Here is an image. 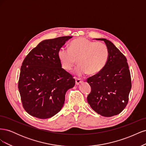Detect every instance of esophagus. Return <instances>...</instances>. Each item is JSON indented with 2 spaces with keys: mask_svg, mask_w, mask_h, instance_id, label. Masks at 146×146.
Segmentation results:
<instances>
[{
  "mask_svg": "<svg viewBox=\"0 0 146 146\" xmlns=\"http://www.w3.org/2000/svg\"><path fill=\"white\" fill-rule=\"evenodd\" d=\"M82 82H83V81L81 80L80 78H76V85H80V83H82Z\"/></svg>",
  "mask_w": 146,
  "mask_h": 146,
  "instance_id": "esophagus-1",
  "label": "esophagus"
}]
</instances>
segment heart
Returning <instances> with one entry per match:
<instances>
[{
  "label": "heart",
  "mask_w": 146,
  "mask_h": 146,
  "mask_svg": "<svg viewBox=\"0 0 146 146\" xmlns=\"http://www.w3.org/2000/svg\"><path fill=\"white\" fill-rule=\"evenodd\" d=\"M58 58L63 68L71 70L77 63H80L75 70L78 76L98 74L107 64L109 58V50L105 44L94 42L81 38L72 41L69 48H61Z\"/></svg>",
  "instance_id": "1"
}]
</instances>
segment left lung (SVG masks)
I'll use <instances>...</instances> for the list:
<instances>
[{
  "instance_id": "1",
  "label": "left lung",
  "mask_w": 146,
  "mask_h": 146,
  "mask_svg": "<svg viewBox=\"0 0 146 146\" xmlns=\"http://www.w3.org/2000/svg\"><path fill=\"white\" fill-rule=\"evenodd\" d=\"M109 58L100 72L87 79L91 91L87 97L91 108L100 115L111 117L126 107L131 88L130 72L125 56L111 41L104 38Z\"/></svg>"
}]
</instances>
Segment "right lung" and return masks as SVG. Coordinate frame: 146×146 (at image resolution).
<instances>
[{
    "mask_svg": "<svg viewBox=\"0 0 146 146\" xmlns=\"http://www.w3.org/2000/svg\"><path fill=\"white\" fill-rule=\"evenodd\" d=\"M72 36L46 39L31 50L21 68L18 88L25 110L31 116L48 119L63 107L65 94L76 81L61 68L58 51Z\"/></svg>",
    "mask_w": 146,
    "mask_h": 146,
    "instance_id": "1",
    "label": "right lung"
}]
</instances>
